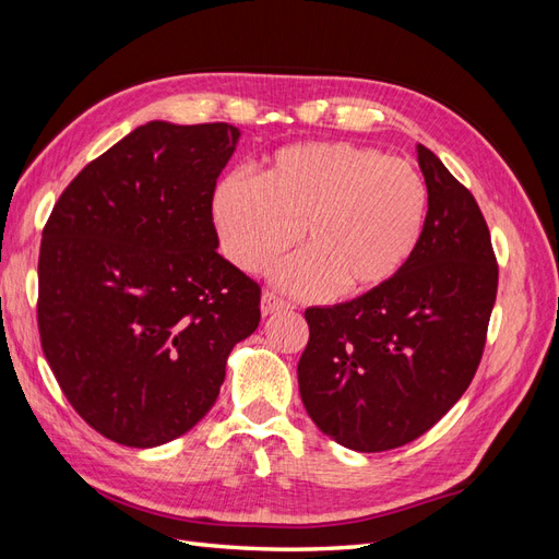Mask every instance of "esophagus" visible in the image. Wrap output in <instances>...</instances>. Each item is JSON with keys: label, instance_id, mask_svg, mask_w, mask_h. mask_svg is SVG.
<instances>
[{"label": "esophagus", "instance_id": "34e87169", "mask_svg": "<svg viewBox=\"0 0 559 559\" xmlns=\"http://www.w3.org/2000/svg\"><path fill=\"white\" fill-rule=\"evenodd\" d=\"M294 306L289 300H284L282 296H277V294H273V292H263V296H261V312L267 317V314H273V312H280V310H292Z\"/></svg>", "mask_w": 559, "mask_h": 559}]
</instances>
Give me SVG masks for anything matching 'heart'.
<instances>
[{
  "label": "heart",
  "instance_id": "heart-1",
  "mask_svg": "<svg viewBox=\"0 0 559 559\" xmlns=\"http://www.w3.org/2000/svg\"><path fill=\"white\" fill-rule=\"evenodd\" d=\"M429 212L417 167L347 142L284 146L261 179L228 175L212 216L226 257L261 273L298 240L308 247L275 280L298 294H361L396 277Z\"/></svg>",
  "mask_w": 559,
  "mask_h": 559
}]
</instances>
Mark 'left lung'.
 I'll return each mask as SVG.
<instances>
[{
    "label": "left lung",
    "instance_id": "obj_1",
    "mask_svg": "<svg viewBox=\"0 0 559 559\" xmlns=\"http://www.w3.org/2000/svg\"><path fill=\"white\" fill-rule=\"evenodd\" d=\"M429 186L421 240L396 277L333 308H308L298 389L314 425L357 452L427 433L476 376L499 267L476 198L417 144Z\"/></svg>",
    "mask_w": 559,
    "mask_h": 559
}]
</instances>
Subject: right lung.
Here are the masks:
<instances>
[{"instance_id":"add662e5","label":"right lung","mask_w":559,"mask_h":559,"mask_svg":"<svg viewBox=\"0 0 559 559\" xmlns=\"http://www.w3.org/2000/svg\"><path fill=\"white\" fill-rule=\"evenodd\" d=\"M240 130L151 121L62 191L39 251V335L72 408L156 448L210 413L261 286L216 251V179Z\"/></svg>"}]
</instances>
